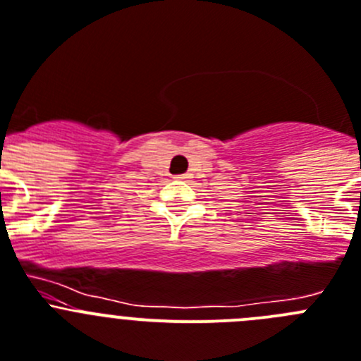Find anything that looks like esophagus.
<instances>
[{"mask_svg":"<svg viewBox=\"0 0 361 361\" xmlns=\"http://www.w3.org/2000/svg\"><path fill=\"white\" fill-rule=\"evenodd\" d=\"M178 178H180V180H185V178H187V174H180Z\"/></svg>","mask_w":361,"mask_h":361,"instance_id":"esophagus-1","label":"esophagus"}]
</instances>
